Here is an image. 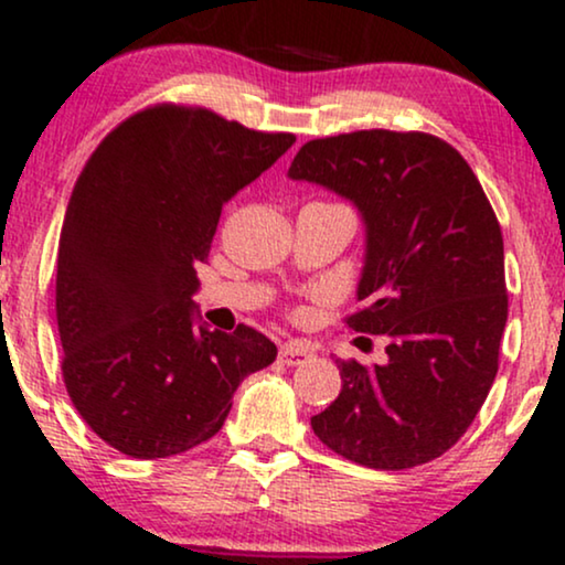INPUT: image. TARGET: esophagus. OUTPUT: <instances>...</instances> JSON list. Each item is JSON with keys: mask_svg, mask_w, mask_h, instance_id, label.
<instances>
[{"mask_svg": "<svg viewBox=\"0 0 565 565\" xmlns=\"http://www.w3.org/2000/svg\"><path fill=\"white\" fill-rule=\"evenodd\" d=\"M310 359V350L300 345V342H287V345H281L278 350V361L287 366H300L302 361Z\"/></svg>", "mask_w": 565, "mask_h": 565, "instance_id": "34e87169", "label": "esophagus"}]
</instances>
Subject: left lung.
Here are the masks:
<instances>
[{"mask_svg": "<svg viewBox=\"0 0 565 565\" xmlns=\"http://www.w3.org/2000/svg\"><path fill=\"white\" fill-rule=\"evenodd\" d=\"M289 178L361 212V308L348 327L387 340L385 364L337 361L342 391L310 427L364 468L430 462L465 436L497 377L508 287L494 210L457 148L425 132L310 140Z\"/></svg>", "mask_w": 565, "mask_h": 565, "instance_id": "8db88e82", "label": "left lung"}]
</instances>
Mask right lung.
<instances>
[{"instance_id":"add662e5","label":"right lung","mask_w":565,"mask_h":565,"mask_svg":"<svg viewBox=\"0 0 565 565\" xmlns=\"http://www.w3.org/2000/svg\"><path fill=\"white\" fill-rule=\"evenodd\" d=\"M291 142L161 103L121 121L84 164L57 244L63 382L116 451L161 459L204 444L244 377L276 361L257 329L210 332L193 295L223 204Z\"/></svg>"}]
</instances>
